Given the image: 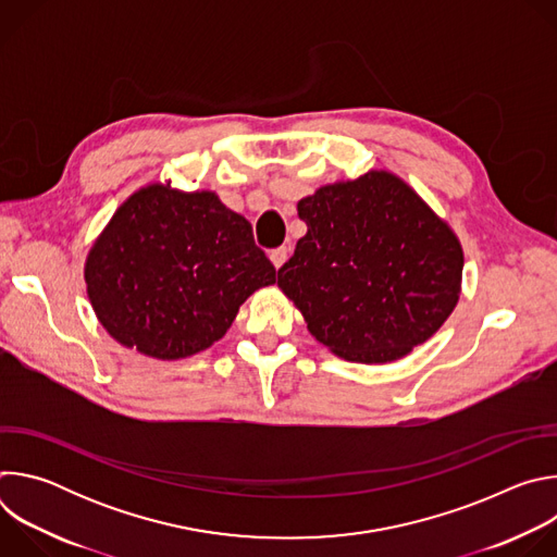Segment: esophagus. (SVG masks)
<instances>
[{
    "label": "esophagus",
    "mask_w": 557,
    "mask_h": 557,
    "mask_svg": "<svg viewBox=\"0 0 557 557\" xmlns=\"http://www.w3.org/2000/svg\"><path fill=\"white\" fill-rule=\"evenodd\" d=\"M288 256H290V249H288V247H277V249H273V251H271V256H269V258H271L273 267H275V269H280V267L288 260Z\"/></svg>",
    "instance_id": "obj_1"
}]
</instances>
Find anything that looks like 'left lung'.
Segmentation results:
<instances>
[{
	"label": "left lung",
	"instance_id": "8db88e82",
	"mask_svg": "<svg viewBox=\"0 0 557 557\" xmlns=\"http://www.w3.org/2000/svg\"><path fill=\"white\" fill-rule=\"evenodd\" d=\"M308 231L277 286L310 335L342 359L387 363L451 314L462 277L454 231L389 172L320 187L297 202Z\"/></svg>",
	"mask_w": 557,
	"mask_h": 557
}]
</instances>
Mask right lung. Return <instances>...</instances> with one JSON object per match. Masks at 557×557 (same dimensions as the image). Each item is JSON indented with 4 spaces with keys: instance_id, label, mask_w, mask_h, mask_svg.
I'll use <instances>...</instances> for the list:
<instances>
[{
    "instance_id": "add662e5",
    "label": "right lung",
    "mask_w": 557,
    "mask_h": 557,
    "mask_svg": "<svg viewBox=\"0 0 557 557\" xmlns=\"http://www.w3.org/2000/svg\"><path fill=\"white\" fill-rule=\"evenodd\" d=\"M90 304L125 348L174 361L222 339L275 267L251 222L213 191L147 185L112 215L86 260Z\"/></svg>"
}]
</instances>
